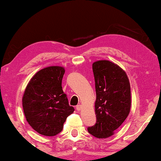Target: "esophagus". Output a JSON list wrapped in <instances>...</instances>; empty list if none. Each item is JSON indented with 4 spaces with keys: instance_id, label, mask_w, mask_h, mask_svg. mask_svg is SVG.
Returning <instances> with one entry per match:
<instances>
[{
    "instance_id": "34e87169",
    "label": "esophagus",
    "mask_w": 161,
    "mask_h": 161,
    "mask_svg": "<svg viewBox=\"0 0 161 161\" xmlns=\"http://www.w3.org/2000/svg\"><path fill=\"white\" fill-rule=\"evenodd\" d=\"M81 108H82V106H81V105H78L76 106V109H77V111H80L81 110Z\"/></svg>"
}]
</instances>
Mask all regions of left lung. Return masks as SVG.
<instances>
[{
  "label": "left lung",
  "instance_id": "1",
  "mask_svg": "<svg viewBox=\"0 0 161 161\" xmlns=\"http://www.w3.org/2000/svg\"><path fill=\"white\" fill-rule=\"evenodd\" d=\"M92 69L95 80L97 122L94 126L88 127V131L96 138H107L115 133L129 115L130 84L125 70L112 61H94Z\"/></svg>",
  "mask_w": 161,
  "mask_h": 161
}]
</instances>
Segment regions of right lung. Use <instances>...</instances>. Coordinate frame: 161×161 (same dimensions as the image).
Segmentation results:
<instances>
[{"label":"right lung","instance_id":"1","mask_svg":"<svg viewBox=\"0 0 161 161\" xmlns=\"http://www.w3.org/2000/svg\"><path fill=\"white\" fill-rule=\"evenodd\" d=\"M64 72L61 66L42 69L32 77L24 92L22 101L25 119L41 135L53 136L60 133L67 116L75 111L61 86Z\"/></svg>","mask_w":161,"mask_h":161}]
</instances>
